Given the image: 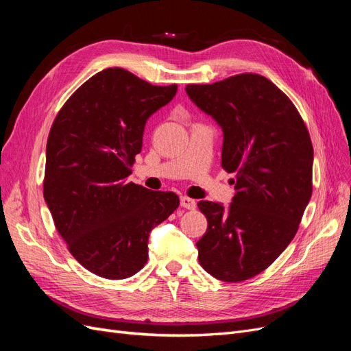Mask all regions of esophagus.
I'll return each instance as SVG.
<instances>
[{
	"label": "esophagus",
	"mask_w": 351,
	"mask_h": 351,
	"mask_svg": "<svg viewBox=\"0 0 351 351\" xmlns=\"http://www.w3.org/2000/svg\"><path fill=\"white\" fill-rule=\"evenodd\" d=\"M180 206L184 209H189V210H193L196 208V202L187 196H182L180 197Z\"/></svg>",
	"instance_id": "34e87169"
}]
</instances>
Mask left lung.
Instances as JSON below:
<instances>
[{"label":"left lung","mask_w":351,"mask_h":351,"mask_svg":"<svg viewBox=\"0 0 351 351\" xmlns=\"http://www.w3.org/2000/svg\"><path fill=\"white\" fill-rule=\"evenodd\" d=\"M186 92L221 127V165L236 173L228 206L197 204L208 219V230L196 243L199 262L221 281L249 280L289 246L309 204V132L293 102L259 74L187 84Z\"/></svg>","instance_id":"8db88e82"}]
</instances>
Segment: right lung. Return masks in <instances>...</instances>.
I'll use <instances>...</instances> for the list:
<instances>
[{"label":"right lung","mask_w":351,"mask_h":351,"mask_svg":"<svg viewBox=\"0 0 351 351\" xmlns=\"http://www.w3.org/2000/svg\"><path fill=\"white\" fill-rule=\"evenodd\" d=\"M176 93L177 84L154 86L105 69L71 95L51 127L47 206L74 259L102 278L139 272L151 231L178 208L176 193L127 182L146 121Z\"/></svg>","instance_id":"obj_1"}]
</instances>
